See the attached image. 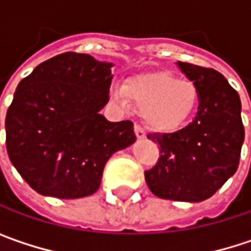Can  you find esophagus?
<instances>
[{
  "label": "esophagus",
  "mask_w": 251,
  "mask_h": 251,
  "mask_svg": "<svg viewBox=\"0 0 251 251\" xmlns=\"http://www.w3.org/2000/svg\"><path fill=\"white\" fill-rule=\"evenodd\" d=\"M133 129H135V135H136V138H138V139H144V138H145V135H147V133H145V130H144V127H142V126L135 125Z\"/></svg>",
  "instance_id": "obj_1"
}]
</instances>
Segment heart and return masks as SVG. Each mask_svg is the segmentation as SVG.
Returning <instances> with one entry per match:
<instances>
[{
    "mask_svg": "<svg viewBox=\"0 0 251 251\" xmlns=\"http://www.w3.org/2000/svg\"><path fill=\"white\" fill-rule=\"evenodd\" d=\"M112 94L122 106L132 100L144 107L145 124L158 132L178 130L193 118L199 106L198 85L166 71L133 76L125 88L118 87Z\"/></svg>",
    "mask_w": 251,
    "mask_h": 251,
    "instance_id": "heart-1",
    "label": "heart"
}]
</instances>
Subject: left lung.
<instances>
[{"label": "left lung", "mask_w": 251, "mask_h": 251, "mask_svg": "<svg viewBox=\"0 0 251 251\" xmlns=\"http://www.w3.org/2000/svg\"><path fill=\"white\" fill-rule=\"evenodd\" d=\"M177 65L199 88L198 113L177 132L148 135L158 144L160 157L144 175L161 199L201 202L238 169L244 141L241 101L221 73L180 61Z\"/></svg>", "instance_id": "left-lung-1"}]
</instances>
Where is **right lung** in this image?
<instances>
[{"instance_id": "right-lung-1", "label": "right lung", "mask_w": 251, "mask_h": 251, "mask_svg": "<svg viewBox=\"0 0 251 251\" xmlns=\"http://www.w3.org/2000/svg\"><path fill=\"white\" fill-rule=\"evenodd\" d=\"M112 64L65 52L23 78L5 116L7 152L31 189L59 199L97 192L113 152L135 142L130 121L109 122Z\"/></svg>"}]
</instances>
